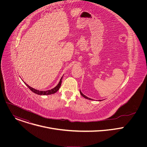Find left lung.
<instances>
[{
  "label": "left lung",
  "mask_w": 147,
  "mask_h": 147,
  "mask_svg": "<svg viewBox=\"0 0 147 147\" xmlns=\"http://www.w3.org/2000/svg\"><path fill=\"white\" fill-rule=\"evenodd\" d=\"M80 94L84 97V98H86V99H90V100H92V99H91V98H88V97H87V96H86V95H84L82 92H81V91L80 90Z\"/></svg>",
  "instance_id": "1"
}]
</instances>
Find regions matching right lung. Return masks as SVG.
I'll return each instance as SVG.
<instances>
[{
    "instance_id": "right-lung-1",
    "label": "right lung",
    "mask_w": 147,
    "mask_h": 147,
    "mask_svg": "<svg viewBox=\"0 0 147 147\" xmlns=\"http://www.w3.org/2000/svg\"><path fill=\"white\" fill-rule=\"evenodd\" d=\"M62 78L63 77L61 78V79L60 80V81L59 82L58 84L53 88L50 90H48V91H39V90H35L32 87H31L30 86H29L27 84H26L25 82H24L25 83V84L27 86V87L29 88V89L32 91L33 92H34L35 94H36L38 95H51V94H55L56 93L60 88V86H61V80H62Z\"/></svg>"
}]
</instances>
